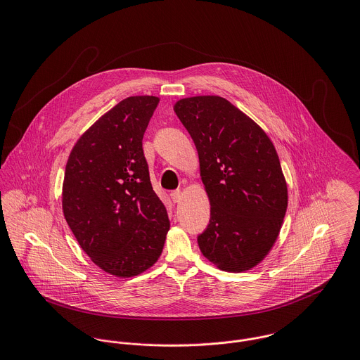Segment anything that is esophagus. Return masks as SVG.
Masks as SVG:
<instances>
[{
	"instance_id": "esophagus-1",
	"label": "esophagus",
	"mask_w": 360,
	"mask_h": 360,
	"mask_svg": "<svg viewBox=\"0 0 360 360\" xmlns=\"http://www.w3.org/2000/svg\"><path fill=\"white\" fill-rule=\"evenodd\" d=\"M170 197H172L174 204H179L181 201V191L180 190H174V191L170 193Z\"/></svg>"
}]
</instances>
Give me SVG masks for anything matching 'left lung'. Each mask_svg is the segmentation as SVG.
I'll return each instance as SVG.
<instances>
[{"label":"left lung","instance_id":"obj_1","mask_svg":"<svg viewBox=\"0 0 360 360\" xmlns=\"http://www.w3.org/2000/svg\"><path fill=\"white\" fill-rule=\"evenodd\" d=\"M173 109L198 151L210 204L200 250L220 270H250L273 248L287 212L277 151L263 129L226 98L188 97Z\"/></svg>","mask_w":360,"mask_h":360}]
</instances>
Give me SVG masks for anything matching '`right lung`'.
<instances>
[{"instance_id":"obj_1","label":"right lung","mask_w":360,"mask_h":360,"mask_svg":"<svg viewBox=\"0 0 360 360\" xmlns=\"http://www.w3.org/2000/svg\"><path fill=\"white\" fill-rule=\"evenodd\" d=\"M158 103L134 96L115 105L76 141L65 169L63 216L82 250L116 277L154 266L170 229L143 151Z\"/></svg>"}]
</instances>
